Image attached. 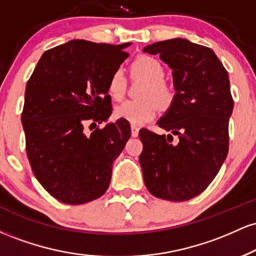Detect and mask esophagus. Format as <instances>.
Returning <instances> with one entry per match:
<instances>
[{"label":"esophagus","instance_id":"obj_1","mask_svg":"<svg viewBox=\"0 0 256 256\" xmlns=\"http://www.w3.org/2000/svg\"><path fill=\"white\" fill-rule=\"evenodd\" d=\"M138 132H140V128L136 125H131V134L132 137H137L138 136Z\"/></svg>","mask_w":256,"mask_h":256}]
</instances>
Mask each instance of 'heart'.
<instances>
[{
	"mask_svg": "<svg viewBox=\"0 0 256 256\" xmlns=\"http://www.w3.org/2000/svg\"><path fill=\"white\" fill-rule=\"evenodd\" d=\"M131 72L136 78L146 80L140 91L138 100H128L114 108V116L132 125H140L150 122L156 114L158 106L167 110L176 98V88L165 78L164 64L150 55H140L132 61ZM128 88V79L122 68H116L108 80V94L114 100L124 98Z\"/></svg>",
	"mask_w": 256,
	"mask_h": 256,
	"instance_id": "obj_1",
	"label": "heart"
}]
</instances>
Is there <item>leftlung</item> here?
Masks as SVG:
<instances>
[{"mask_svg":"<svg viewBox=\"0 0 256 256\" xmlns=\"http://www.w3.org/2000/svg\"><path fill=\"white\" fill-rule=\"evenodd\" d=\"M143 50L158 54L171 67L177 91L158 122L171 134L140 130L143 179L155 198L186 201L210 184L228 155L234 110L228 71L212 49L183 38L156 42Z\"/></svg>","mask_w":256,"mask_h":256,"instance_id":"1","label":"left lung"}]
</instances>
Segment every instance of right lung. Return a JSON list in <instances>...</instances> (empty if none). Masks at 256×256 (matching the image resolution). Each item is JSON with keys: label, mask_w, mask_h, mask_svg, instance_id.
Listing matches in <instances>:
<instances>
[{"label": "right lung", "mask_w": 256, "mask_h": 256, "mask_svg": "<svg viewBox=\"0 0 256 256\" xmlns=\"http://www.w3.org/2000/svg\"><path fill=\"white\" fill-rule=\"evenodd\" d=\"M128 46L70 40L44 52L26 84L22 122L28 161L37 180L64 204L101 198L112 164L131 137L122 119L94 127L110 116L108 80L128 58Z\"/></svg>", "instance_id": "right-lung-1"}]
</instances>
